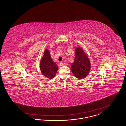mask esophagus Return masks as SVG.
Here are the masks:
<instances>
[{
  "instance_id": "esophagus-1",
  "label": "esophagus",
  "mask_w": 126,
  "mask_h": 126,
  "mask_svg": "<svg viewBox=\"0 0 126 126\" xmlns=\"http://www.w3.org/2000/svg\"><path fill=\"white\" fill-rule=\"evenodd\" d=\"M63 65H64V64H63V63L62 62H60V65L61 66H62Z\"/></svg>"
}]
</instances>
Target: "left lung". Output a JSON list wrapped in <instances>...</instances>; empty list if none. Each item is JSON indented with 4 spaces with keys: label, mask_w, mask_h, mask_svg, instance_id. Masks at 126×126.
Wrapping results in <instances>:
<instances>
[{
    "label": "left lung",
    "mask_w": 126,
    "mask_h": 126,
    "mask_svg": "<svg viewBox=\"0 0 126 126\" xmlns=\"http://www.w3.org/2000/svg\"><path fill=\"white\" fill-rule=\"evenodd\" d=\"M90 68V62L87 54L81 48H76L75 60L71 65L72 73L78 78H84L89 74Z\"/></svg>",
    "instance_id": "1"
}]
</instances>
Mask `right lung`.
Wrapping results in <instances>:
<instances>
[{
    "label": "right lung",
    "mask_w": 126,
    "mask_h": 126,
    "mask_svg": "<svg viewBox=\"0 0 126 126\" xmlns=\"http://www.w3.org/2000/svg\"><path fill=\"white\" fill-rule=\"evenodd\" d=\"M40 68L42 74L49 79L54 78L58 70L57 65L52 61L49 52L47 49L44 51V55L40 62Z\"/></svg>",
    "instance_id": "right-lung-1"
}]
</instances>
